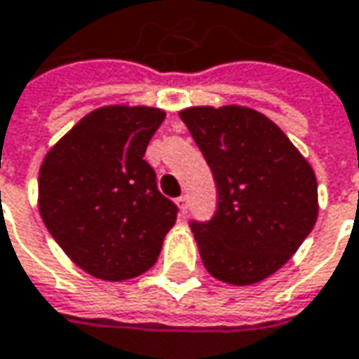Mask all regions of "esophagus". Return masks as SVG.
Here are the masks:
<instances>
[{"label": "esophagus", "mask_w": 359, "mask_h": 359, "mask_svg": "<svg viewBox=\"0 0 359 359\" xmlns=\"http://www.w3.org/2000/svg\"><path fill=\"white\" fill-rule=\"evenodd\" d=\"M177 203H179L180 213H187V210H189V197H187V195H182V197L177 199Z\"/></svg>", "instance_id": "34e87169"}]
</instances>
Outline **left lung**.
Here are the masks:
<instances>
[{"instance_id": "left-lung-1", "label": "left lung", "mask_w": 359, "mask_h": 359, "mask_svg": "<svg viewBox=\"0 0 359 359\" xmlns=\"http://www.w3.org/2000/svg\"><path fill=\"white\" fill-rule=\"evenodd\" d=\"M212 168L217 208L189 226L205 269L215 279L250 285L283 267L310 234L316 177L287 135L245 107L180 111Z\"/></svg>"}]
</instances>
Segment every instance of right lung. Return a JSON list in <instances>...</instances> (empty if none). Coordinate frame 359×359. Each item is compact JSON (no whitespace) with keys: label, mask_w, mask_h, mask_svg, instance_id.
<instances>
[{"label":"right lung","mask_w":359,"mask_h":359,"mask_svg":"<svg viewBox=\"0 0 359 359\" xmlns=\"http://www.w3.org/2000/svg\"><path fill=\"white\" fill-rule=\"evenodd\" d=\"M166 114L104 107L86 114L41 166L43 222L86 273L121 281L158 261L179 208L158 191L146 147Z\"/></svg>","instance_id":"add662e5"}]
</instances>
